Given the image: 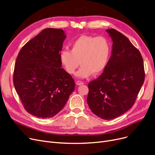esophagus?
<instances>
[{"label":"esophagus","instance_id":"obj_1","mask_svg":"<svg viewBox=\"0 0 155 155\" xmlns=\"http://www.w3.org/2000/svg\"><path fill=\"white\" fill-rule=\"evenodd\" d=\"M76 84L77 85H81L84 84V82H82V81H80V80H78V81L76 82Z\"/></svg>","mask_w":155,"mask_h":155}]
</instances>
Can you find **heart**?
I'll return each instance as SVG.
<instances>
[{
  "label": "heart",
  "instance_id": "b5f03b06",
  "mask_svg": "<svg viewBox=\"0 0 155 155\" xmlns=\"http://www.w3.org/2000/svg\"><path fill=\"white\" fill-rule=\"evenodd\" d=\"M111 53V43L106 37L82 35L71 44V51L61 50L59 58L70 74L75 73L80 63L82 66L76 75L85 78L101 73L108 63Z\"/></svg>",
  "mask_w": 155,
  "mask_h": 155
}]
</instances>
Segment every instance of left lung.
<instances>
[{
    "mask_svg": "<svg viewBox=\"0 0 155 155\" xmlns=\"http://www.w3.org/2000/svg\"><path fill=\"white\" fill-rule=\"evenodd\" d=\"M113 42L104 71L88 84L87 102L93 113L110 120L134 105L144 81L143 59L127 37L115 29L106 30Z\"/></svg>",
    "mask_w": 155,
    "mask_h": 155,
    "instance_id": "obj_1",
    "label": "left lung"
}]
</instances>
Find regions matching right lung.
Returning <instances> with one entry per match:
<instances>
[{"label":"right lung","instance_id":"obj_1","mask_svg":"<svg viewBox=\"0 0 155 155\" xmlns=\"http://www.w3.org/2000/svg\"><path fill=\"white\" fill-rule=\"evenodd\" d=\"M66 37L62 29L45 28L17 57L13 76L16 91L26 111L38 118L57 115L75 89L74 80L61 68L59 58Z\"/></svg>","mask_w":155,"mask_h":155}]
</instances>
